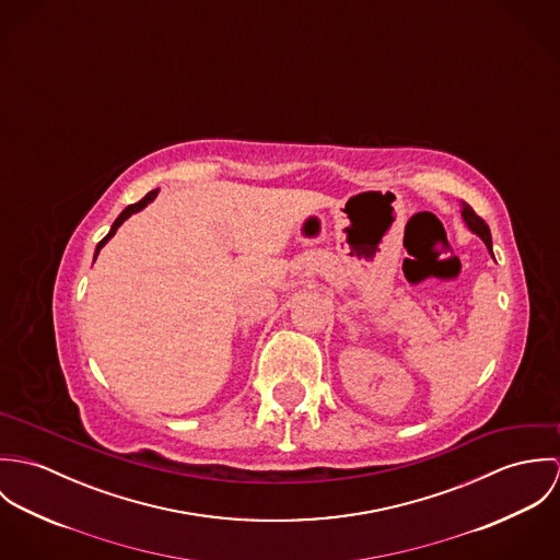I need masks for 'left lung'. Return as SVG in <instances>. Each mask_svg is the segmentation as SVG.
Returning <instances> with one entry per match:
<instances>
[{"instance_id": "1", "label": "left lung", "mask_w": 560, "mask_h": 560, "mask_svg": "<svg viewBox=\"0 0 560 560\" xmlns=\"http://www.w3.org/2000/svg\"><path fill=\"white\" fill-rule=\"evenodd\" d=\"M462 215H464L466 224L470 226V231H472V233H477L480 240L485 241V245L489 247V252H491V233H489V226L485 224V220L479 218V215L475 213V209H472L470 205H466V202H464V211H462ZM491 256H493V254H491Z\"/></svg>"}]
</instances>
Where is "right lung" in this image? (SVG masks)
Returning a JSON list of instances; mask_svg holds the SVG:
<instances>
[{
    "mask_svg": "<svg viewBox=\"0 0 560 560\" xmlns=\"http://www.w3.org/2000/svg\"><path fill=\"white\" fill-rule=\"evenodd\" d=\"M155 196H158V191H151V194H147V196H144V198H142V200H140V202H136V205H129V207H127V209H125V211H122V213H120V215H118V218H116V222H114V224H112V231H109V233H107V237H103V240L98 241V245H96V252H94V258H96V254H98V249H101V247H103V245H105V243H107V240H109V237H114V235H116V231H118V226H120V224H122V222H125V220H127V218H129V215H133V213H138V211H140V209H144V207H147V205H149V202H151V200H153V198H155Z\"/></svg>",
    "mask_w": 560,
    "mask_h": 560,
    "instance_id": "1",
    "label": "right lung"
}]
</instances>
